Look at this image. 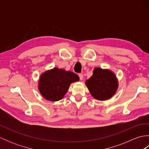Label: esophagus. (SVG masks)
<instances>
[{
    "mask_svg": "<svg viewBox=\"0 0 149 149\" xmlns=\"http://www.w3.org/2000/svg\"><path fill=\"white\" fill-rule=\"evenodd\" d=\"M79 79H80L81 81H82V80L83 79V75L82 74H79Z\"/></svg>",
    "mask_w": 149,
    "mask_h": 149,
    "instance_id": "1",
    "label": "esophagus"
}]
</instances>
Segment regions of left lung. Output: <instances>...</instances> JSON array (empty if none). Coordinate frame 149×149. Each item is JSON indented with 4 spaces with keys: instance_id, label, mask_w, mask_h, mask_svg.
I'll list each match as a JSON object with an SVG mask.
<instances>
[{
    "instance_id": "1",
    "label": "left lung",
    "mask_w": 149,
    "mask_h": 149,
    "mask_svg": "<svg viewBox=\"0 0 149 149\" xmlns=\"http://www.w3.org/2000/svg\"><path fill=\"white\" fill-rule=\"evenodd\" d=\"M91 95L99 100H105L115 93L118 87L115 74L110 70L97 68L93 75L86 81Z\"/></svg>"
}]
</instances>
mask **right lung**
I'll return each instance as SVG.
<instances>
[{
	"label": "right lung",
	"mask_w": 149,
	"mask_h": 149,
	"mask_svg": "<svg viewBox=\"0 0 149 149\" xmlns=\"http://www.w3.org/2000/svg\"><path fill=\"white\" fill-rule=\"evenodd\" d=\"M79 80V77L74 73L54 68L41 75L39 90L47 100L58 101L64 97L70 84Z\"/></svg>",
	"instance_id": "add662e5"
}]
</instances>
